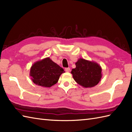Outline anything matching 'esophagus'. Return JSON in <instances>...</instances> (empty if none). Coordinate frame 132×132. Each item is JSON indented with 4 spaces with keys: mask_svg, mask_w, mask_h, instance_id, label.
<instances>
[{
    "mask_svg": "<svg viewBox=\"0 0 132 132\" xmlns=\"http://www.w3.org/2000/svg\"><path fill=\"white\" fill-rule=\"evenodd\" d=\"M65 71L66 72H69L70 71V69L69 67H68V68H65Z\"/></svg>",
    "mask_w": 132,
    "mask_h": 132,
    "instance_id": "esophagus-1",
    "label": "esophagus"
}]
</instances>
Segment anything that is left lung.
<instances>
[{
    "label": "left lung",
    "instance_id": "obj_1",
    "mask_svg": "<svg viewBox=\"0 0 132 132\" xmlns=\"http://www.w3.org/2000/svg\"><path fill=\"white\" fill-rule=\"evenodd\" d=\"M76 67L71 73L75 81L84 88H92L98 84L102 78V68L97 62L79 59Z\"/></svg>",
    "mask_w": 132,
    "mask_h": 132
}]
</instances>
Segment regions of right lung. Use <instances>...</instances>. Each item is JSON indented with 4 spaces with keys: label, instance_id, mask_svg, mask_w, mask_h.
I'll use <instances>...</instances> for the list:
<instances>
[{
    "label": "right lung",
    "instance_id": "right-lung-1",
    "mask_svg": "<svg viewBox=\"0 0 132 132\" xmlns=\"http://www.w3.org/2000/svg\"><path fill=\"white\" fill-rule=\"evenodd\" d=\"M64 70L50 57L36 61L30 68V76L36 85L50 88L56 84Z\"/></svg>",
    "mask_w": 132,
    "mask_h": 132
}]
</instances>
